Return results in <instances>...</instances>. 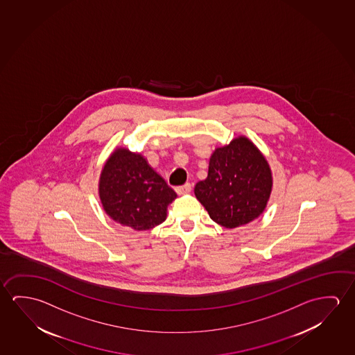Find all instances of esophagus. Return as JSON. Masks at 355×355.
<instances>
[{
    "instance_id": "34e87169",
    "label": "esophagus",
    "mask_w": 355,
    "mask_h": 355,
    "mask_svg": "<svg viewBox=\"0 0 355 355\" xmlns=\"http://www.w3.org/2000/svg\"><path fill=\"white\" fill-rule=\"evenodd\" d=\"M175 190L178 193H187V192L191 191V184L190 182H186L185 185L178 186V187H175Z\"/></svg>"
}]
</instances>
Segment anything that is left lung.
I'll return each mask as SVG.
<instances>
[{
  "label": "left lung",
  "instance_id": "left-lung-1",
  "mask_svg": "<svg viewBox=\"0 0 355 355\" xmlns=\"http://www.w3.org/2000/svg\"><path fill=\"white\" fill-rule=\"evenodd\" d=\"M269 164L247 137H238L211 155L209 175L195 186L209 217L225 228L247 225L263 214L270 197Z\"/></svg>",
  "mask_w": 355,
  "mask_h": 355
}]
</instances>
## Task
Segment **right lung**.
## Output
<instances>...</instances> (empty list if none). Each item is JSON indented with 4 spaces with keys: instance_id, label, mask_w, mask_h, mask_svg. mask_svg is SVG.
<instances>
[{
    "instance_id": "right-lung-1",
    "label": "right lung",
    "mask_w": 355,
    "mask_h": 355,
    "mask_svg": "<svg viewBox=\"0 0 355 355\" xmlns=\"http://www.w3.org/2000/svg\"><path fill=\"white\" fill-rule=\"evenodd\" d=\"M98 193L106 214L119 225L146 231L163 223L176 192L141 154L119 148L105 164Z\"/></svg>"
}]
</instances>
